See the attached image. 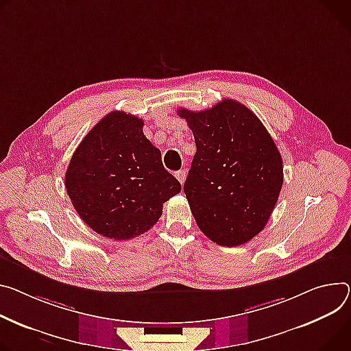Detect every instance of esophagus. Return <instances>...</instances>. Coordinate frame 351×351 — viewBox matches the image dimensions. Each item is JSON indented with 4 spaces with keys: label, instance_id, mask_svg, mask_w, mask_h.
I'll use <instances>...</instances> for the list:
<instances>
[{
    "label": "esophagus",
    "instance_id": "34e87169",
    "mask_svg": "<svg viewBox=\"0 0 351 351\" xmlns=\"http://www.w3.org/2000/svg\"><path fill=\"white\" fill-rule=\"evenodd\" d=\"M175 176H176V179L179 180L180 184L184 183V180H186V172H184V171H178V172L175 173Z\"/></svg>",
    "mask_w": 351,
    "mask_h": 351
}]
</instances>
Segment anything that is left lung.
<instances>
[{"label":"left lung","mask_w":351,"mask_h":351,"mask_svg":"<svg viewBox=\"0 0 351 351\" xmlns=\"http://www.w3.org/2000/svg\"><path fill=\"white\" fill-rule=\"evenodd\" d=\"M196 143L183 190L202 232L239 246L266 227L282 186V159L266 127L232 99L192 112L179 109Z\"/></svg>","instance_id":"obj_1"}]
</instances>
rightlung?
Here are the masks:
<instances>
[{
    "label": "right lung",
    "instance_id": "obj_1",
    "mask_svg": "<svg viewBox=\"0 0 351 351\" xmlns=\"http://www.w3.org/2000/svg\"><path fill=\"white\" fill-rule=\"evenodd\" d=\"M143 125L133 114L110 112L84 137L66 172L78 215L110 239L125 241L148 231L162 215V204L182 189Z\"/></svg>",
    "mask_w": 351,
    "mask_h": 351
}]
</instances>
